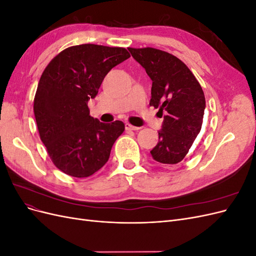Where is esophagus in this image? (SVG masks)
<instances>
[{
  "label": "esophagus",
  "instance_id": "34e87169",
  "mask_svg": "<svg viewBox=\"0 0 256 256\" xmlns=\"http://www.w3.org/2000/svg\"><path fill=\"white\" fill-rule=\"evenodd\" d=\"M125 128H126V130H138V129H140V127L130 125L129 122H126V124H125Z\"/></svg>",
  "mask_w": 256,
  "mask_h": 256
}]
</instances>
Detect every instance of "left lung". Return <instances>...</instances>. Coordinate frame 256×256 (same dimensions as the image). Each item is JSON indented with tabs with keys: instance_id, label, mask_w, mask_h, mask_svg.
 <instances>
[{
	"instance_id": "obj_1",
	"label": "left lung",
	"mask_w": 256,
	"mask_h": 256,
	"mask_svg": "<svg viewBox=\"0 0 256 256\" xmlns=\"http://www.w3.org/2000/svg\"><path fill=\"white\" fill-rule=\"evenodd\" d=\"M128 50L152 81L150 104L164 113L152 157L162 164H176L189 152L202 128L204 92L190 69L172 54L154 48Z\"/></svg>"
}]
</instances>
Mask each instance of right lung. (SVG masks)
Returning <instances> with one entry per match:
<instances>
[{
    "mask_svg": "<svg viewBox=\"0 0 256 256\" xmlns=\"http://www.w3.org/2000/svg\"><path fill=\"white\" fill-rule=\"evenodd\" d=\"M129 58L125 48L84 44L62 51L44 70L34 114L40 140L65 174L88 177L109 160L125 125L92 118L88 102L98 94L106 74Z\"/></svg>",
    "mask_w": 256,
    "mask_h": 256,
    "instance_id": "add662e5",
    "label": "right lung"
}]
</instances>
